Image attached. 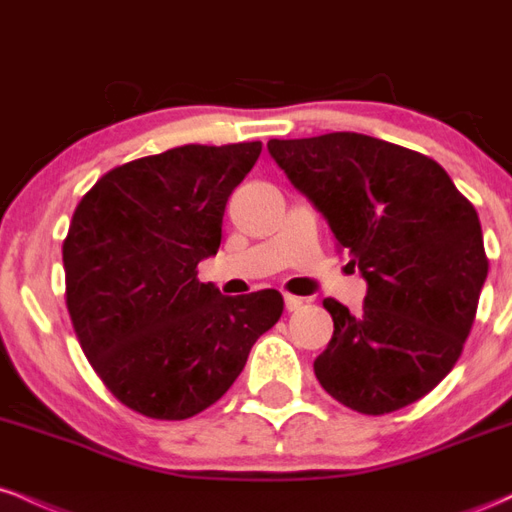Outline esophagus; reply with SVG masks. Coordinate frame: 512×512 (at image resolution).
Segmentation results:
<instances>
[{
	"mask_svg": "<svg viewBox=\"0 0 512 512\" xmlns=\"http://www.w3.org/2000/svg\"><path fill=\"white\" fill-rule=\"evenodd\" d=\"M284 305H286V310H289V313H293V310L301 308V305H303V298L291 296V293H284Z\"/></svg>",
	"mask_w": 512,
	"mask_h": 512,
	"instance_id": "obj_1",
	"label": "esophagus"
}]
</instances>
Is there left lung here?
<instances>
[{
	"label": "left lung",
	"mask_w": 512,
	"mask_h": 512,
	"mask_svg": "<svg viewBox=\"0 0 512 512\" xmlns=\"http://www.w3.org/2000/svg\"><path fill=\"white\" fill-rule=\"evenodd\" d=\"M269 156L325 216L368 291L334 298L320 385L344 407L390 414L450 373L489 274L477 209L433 158L356 132L269 139Z\"/></svg>",
	"instance_id": "left-lung-1"
}]
</instances>
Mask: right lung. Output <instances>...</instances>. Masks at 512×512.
Returning <instances> with one entry per match:
<instances>
[{
	"label": "right lung",
	"mask_w": 512,
	"mask_h": 512,
	"mask_svg": "<svg viewBox=\"0 0 512 512\" xmlns=\"http://www.w3.org/2000/svg\"><path fill=\"white\" fill-rule=\"evenodd\" d=\"M262 144H187L105 173L62 245L67 308L93 370L129 409L182 421L223 397L284 310L279 291L197 279Z\"/></svg>",
	"instance_id": "add662e5"
}]
</instances>
